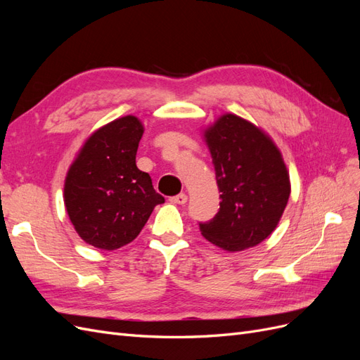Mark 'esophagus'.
I'll list each match as a JSON object with an SVG mask.
<instances>
[{
  "mask_svg": "<svg viewBox=\"0 0 360 360\" xmlns=\"http://www.w3.org/2000/svg\"><path fill=\"white\" fill-rule=\"evenodd\" d=\"M169 201H171L172 204H186V202H188V195H186V193L176 195V197H171Z\"/></svg>",
  "mask_w": 360,
  "mask_h": 360,
  "instance_id": "obj_1",
  "label": "esophagus"
}]
</instances>
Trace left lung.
I'll return each mask as SVG.
<instances>
[{"mask_svg": "<svg viewBox=\"0 0 360 360\" xmlns=\"http://www.w3.org/2000/svg\"><path fill=\"white\" fill-rule=\"evenodd\" d=\"M210 150L219 212L200 231L226 252L254 248L275 231L284 213L291 183L281 150L263 129L226 112L202 129Z\"/></svg>", "mask_w": 360, "mask_h": 360, "instance_id": "obj_1", "label": "left lung"}]
</instances>
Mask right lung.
Returning a JSON list of instances; mask_svg holds the SVG:
<instances>
[{
    "instance_id": "1",
    "label": "right lung",
    "mask_w": 360,
    "mask_h": 360,
    "mask_svg": "<svg viewBox=\"0 0 360 360\" xmlns=\"http://www.w3.org/2000/svg\"><path fill=\"white\" fill-rule=\"evenodd\" d=\"M144 124L124 115L84 141L64 180V205L85 243L115 250L138 237L158 204L165 202L136 167Z\"/></svg>"
}]
</instances>
